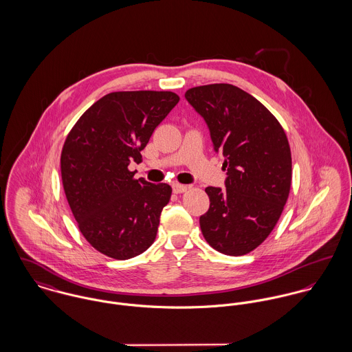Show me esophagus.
Wrapping results in <instances>:
<instances>
[{"instance_id":"obj_1","label":"esophagus","mask_w":352,"mask_h":352,"mask_svg":"<svg viewBox=\"0 0 352 352\" xmlns=\"http://www.w3.org/2000/svg\"><path fill=\"white\" fill-rule=\"evenodd\" d=\"M172 188H173V192H175V194H183V192H186V191L188 190V187H187V186H184V184H179V183L173 184V186H172Z\"/></svg>"}]
</instances>
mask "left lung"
I'll list each match as a JSON object with an SVG mask.
<instances>
[{
    "label": "left lung",
    "instance_id": "obj_1",
    "mask_svg": "<svg viewBox=\"0 0 352 352\" xmlns=\"http://www.w3.org/2000/svg\"><path fill=\"white\" fill-rule=\"evenodd\" d=\"M186 99L204 118L228 170L226 190H204L210 207L199 219L201 234L215 251L247 254L270 236L290 194L286 133L260 101L234 85L195 87Z\"/></svg>",
    "mask_w": 352,
    "mask_h": 352
}]
</instances>
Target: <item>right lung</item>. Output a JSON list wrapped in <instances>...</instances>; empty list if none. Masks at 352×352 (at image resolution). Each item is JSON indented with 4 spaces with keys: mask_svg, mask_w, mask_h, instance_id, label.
<instances>
[{
    "mask_svg": "<svg viewBox=\"0 0 352 352\" xmlns=\"http://www.w3.org/2000/svg\"><path fill=\"white\" fill-rule=\"evenodd\" d=\"M180 98L173 92H112L92 104L60 153L65 195L85 240L102 254L127 260L155 240L170 186L135 179L154 129Z\"/></svg>",
    "mask_w": 352,
    "mask_h": 352,
    "instance_id": "1",
    "label": "right lung"
}]
</instances>
